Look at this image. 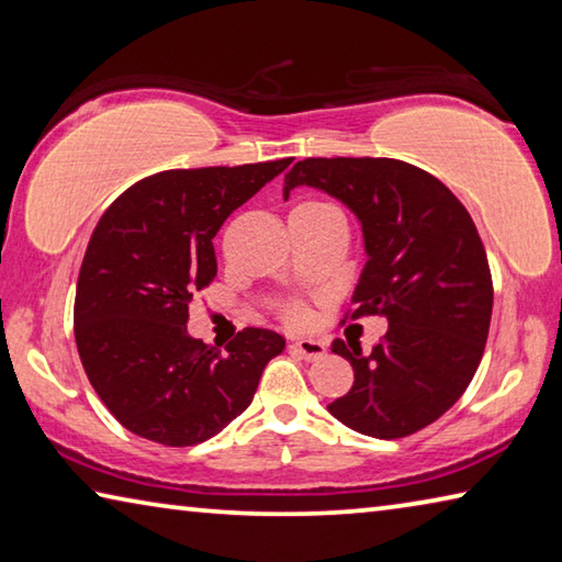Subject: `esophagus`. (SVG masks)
<instances>
[{"label":"esophagus","mask_w":562,"mask_h":562,"mask_svg":"<svg viewBox=\"0 0 562 562\" xmlns=\"http://www.w3.org/2000/svg\"><path fill=\"white\" fill-rule=\"evenodd\" d=\"M292 347H294V351H300V355H302L304 359H307V361H315V359H322V357L327 355V345H325V341L310 339V337L294 339Z\"/></svg>","instance_id":"esophagus-1"}]
</instances>
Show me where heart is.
Segmentation results:
<instances>
[{"instance_id":"heart-1","label":"heart","mask_w":562,"mask_h":562,"mask_svg":"<svg viewBox=\"0 0 562 562\" xmlns=\"http://www.w3.org/2000/svg\"><path fill=\"white\" fill-rule=\"evenodd\" d=\"M290 317H292V319H302V310H292Z\"/></svg>"}]
</instances>
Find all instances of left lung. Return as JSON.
<instances>
[{
  "mask_svg": "<svg viewBox=\"0 0 562 562\" xmlns=\"http://www.w3.org/2000/svg\"><path fill=\"white\" fill-rule=\"evenodd\" d=\"M300 186L357 215L367 262L351 319L389 325L369 355L331 345L355 384L329 414L374 439L424 429L459 402L488 339L493 284L469 211L439 178L394 158H304L284 176V201Z\"/></svg>",
  "mask_w": 562,
  "mask_h": 562,
  "instance_id": "8db88e82",
  "label": "left lung"
}]
</instances>
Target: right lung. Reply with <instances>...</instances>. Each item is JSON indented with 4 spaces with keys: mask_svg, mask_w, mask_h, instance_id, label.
I'll return each mask as SVG.
<instances>
[{
    "mask_svg": "<svg viewBox=\"0 0 562 562\" xmlns=\"http://www.w3.org/2000/svg\"><path fill=\"white\" fill-rule=\"evenodd\" d=\"M290 164L164 170L121 193L93 227L74 335L91 386L128 431L195 446L250 406L284 337L247 327L221 351L188 335V304L217 274L213 237L227 215Z\"/></svg>",
    "mask_w": 562,
    "mask_h": 562,
    "instance_id": "add662e5",
    "label": "right lung"
}]
</instances>
